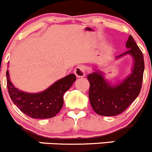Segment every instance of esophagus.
Wrapping results in <instances>:
<instances>
[{
    "instance_id": "esophagus-1",
    "label": "esophagus",
    "mask_w": 152,
    "mask_h": 152,
    "mask_svg": "<svg viewBox=\"0 0 152 152\" xmlns=\"http://www.w3.org/2000/svg\"><path fill=\"white\" fill-rule=\"evenodd\" d=\"M75 74L77 77H83L86 74L85 68L83 66H78L75 69Z\"/></svg>"
}]
</instances>
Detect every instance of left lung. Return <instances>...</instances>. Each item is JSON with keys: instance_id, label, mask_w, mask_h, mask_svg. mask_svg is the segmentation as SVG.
Wrapping results in <instances>:
<instances>
[{"instance_id": "8db88e82", "label": "left lung", "mask_w": 152, "mask_h": 152, "mask_svg": "<svg viewBox=\"0 0 152 152\" xmlns=\"http://www.w3.org/2000/svg\"><path fill=\"white\" fill-rule=\"evenodd\" d=\"M126 47L128 50L115 57L118 60L126 55L132 56L131 72L122 80L112 84L106 79L104 72L94 69L87 79L90 83L88 97L93 110L101 116H115L122 113L137 98L142 86L144 72L143 55L132 36L129 35Z\"/></svg>"}]
</instances>
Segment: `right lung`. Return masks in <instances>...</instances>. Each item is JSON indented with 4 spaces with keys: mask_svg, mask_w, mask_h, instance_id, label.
<instances>
[{
    "mask_svg": "<svg viewBox=\"0 0 152 152\" xmlns=\"http://www.w3.org/2000/svg\"><path fill=\"white\" fill-rule=\"evenodd\" d=\"M76 76L69 74L58 80L44 91L29 93L16 88L10 80L9 69L7 71V88L13 103L22 112L32 118H52L59 113L64 105V94L70 88Z\"/></svg>",
    "mask_w": 152,
    "mask_h": 152,
    "instance_id": "add662e5",
    "label": "right lung"
}]
</instances>
